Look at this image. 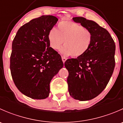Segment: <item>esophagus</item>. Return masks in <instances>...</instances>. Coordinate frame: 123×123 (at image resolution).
Returning <instances> with one entry per match:
<instances>
[{
  "instance_id": "esophagus-1",
  "label": "esophagus",
  "mask_w": 123,
  "mask_h": 123,
  "mask_svg": "<svg viewBox=\"0 0 123 123\" xmlns=\"http://www.w3.org/2000/svg\"><path fill=\"white\" fill-rule=\"evenodd\" d=\"M62 62H65V61H66L67 60V58H65V57H64V56H62Z\"/></svg>"
}]
</instances>
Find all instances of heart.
Returning <instances> with one entry per match:
<instances>
[{
	"label": "heart",
	"instance_id": "b5f03b06",
	"mask_svg": "<svg viewBox=\"0 0 123 123\" xmlns=\"http://www.w3.org/2000/svg\"><path fill=\"white\" fill-rule=\"evenodd\" d=\"M92 33L83 26L72 21L65 20L58 25V29L53 28L48 33L49 45L58 50L64 42L61 53L77 58L89 50L92 42Z\"/></svg>",
	"mask_w": 123,
	"mask_h": 123
}]
</instances>
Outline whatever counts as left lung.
Returning <instances> with one entry per match:
<instances>
[{"instance_id": "8db88e82", "label": "left lung", "mask_w": 123, "mask_h": 123, "mask_svg": "<svg viewBox=\"0 0 123 123\" xmlns=\"http://www.w3.org/2000/svg\"><path fill=\"white\" fill-rule=\"evenodd\" d=\"M75 23L89 30L92 42L89 50L77 58L65 61L68 71L67 83L69 95L81 101L95 98L105 89L115 68V44L105 28L83 17H74Z\"/></svg>"}]
</instances>
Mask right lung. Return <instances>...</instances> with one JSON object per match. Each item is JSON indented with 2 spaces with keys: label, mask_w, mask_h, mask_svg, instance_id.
Instances as JSON below:
<instances>
[{
  "label": "right lung",
  "mask_w": 123,
  "mask_h": 123,
  "mask_svg": "<svg viewBox=\"0 0 123 123\" xmlns=\"http://www.w3.org/2000/svg\"><path fill=\"white\" fill-rule=\"evenodd\" d=\"M58 21L52 15L32 19L19 28L12 42V79L18 90L32 99L49 96L50 81L64 66L61 55L48 40V33Z\"/></svg>",
  "instance_id": "right-lung-1"
}]
</instances>
